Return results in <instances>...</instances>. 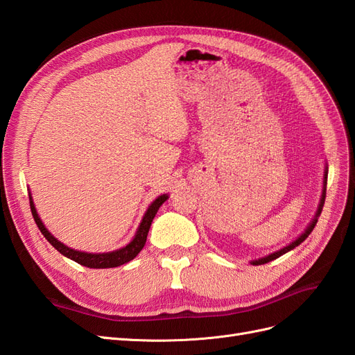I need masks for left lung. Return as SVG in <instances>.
<instances>
[{
  "mask_svg": "<svg viewBox=\"0 0 355 355\" xmlns=\"http://www.w3.org/2000/svg\"><path fill=\"white\" fill-rule=\"evenodd\" d=\"M327 173H329V167H327V163H324V171H323V188H321L320 201H318V206H317V210H315L314 218H313V220H311V222L306 225V228H305L302 232H300L293 241H290L288 244H286L284 247H282L280 250H275V252H272V253H270V254L262 256V257H257V259L250 261V263H252V265H263V263L271 262V261L277 259V257L283 256L284 253H287V252H290V250H293L296 245H299L300 243L306 240L308 235H309L311 232H313V230H314V227H315V223H317V220H318V216L321 214V210H323V206H324V198H326V185H327Z\"/></svg>",
  "mask_w": 355,
  "mask_h": 355,
  "instance_id": "1",
  "label": "left lung"
}]
</instances>
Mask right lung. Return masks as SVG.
Segmentation results:
<instances>
[{
    "label": "right lung",
    "instance_id": "right-lung-1",
    "mask_svg": "<svg viewBox=\"0 0 355 355\" xmlns=\"http://www.w3.org/2000/svg\"><path fill=\"white\" fill-rule=\"evenodd\" d=\"M167 198H168V194H161L151 204H149V207L146 209L144 218H142L141 223H139V227L136 230L135 237L130 240V243H127L124 247H121V249H116V250H112V252L89 253V252H81V250L71 249V247H68L67 244H63L62 241H59L55 237V235H53L46 228V225L42 223V220L40 218V214H38L37 207H35V204H34V198H32V194H31V191H29V202H31L32 216H34V220L38 225L41 234L46 237V240L53 247H55V249L59 253H62L63 256H67L68 259L75 261V262L83 265V266L94 268V270H103V268H115V266L124 265L127 262H130L132 259H135V257L139 253H141V250L144 249V245L146 243L149 228H151L153 219L155 218L158 209L163 206V202Z\"/></svg>",
    "mask_w": 355,
    "mask_h": 355
}]
</instances>
